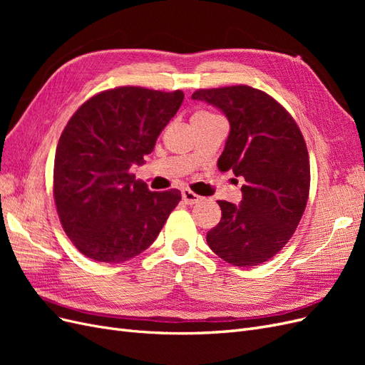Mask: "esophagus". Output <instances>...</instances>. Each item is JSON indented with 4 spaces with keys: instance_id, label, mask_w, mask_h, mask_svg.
<instances>
[{
    "instance_id": "34e87169",
    "label": "esophagus",
    "mask_w": 365,
    "mask_h": 365,
    "mask_svg": "<svg viewBox=\"0 0 365 365\" xmlns=\"http://www.w3.org/2000/svg\"><path fill=\"white\" fill-rule=\"evenodd\" d=\"M181 196H182V201H184L187 205H193V204L201 201V196H197L196 193H193V192L189 190V189H184V190L181 192Z\"/></svg>"
}]
</instances>
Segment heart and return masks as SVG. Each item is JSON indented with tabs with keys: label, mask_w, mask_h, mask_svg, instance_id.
Returning a JSON list of instances; mask_svg holds the SVG:
<instances>
[{
	"label": "heart",
	"mask_w": 365,
	"mask_h": 365,
	"mask_svg": "<svg viewBox=\"0 0 365 365\" xmlns=\"http://www.w3.org/2000/svg\"><path fill=\"white\" fill-rule=\"evenodd\" d=\"M202 115H208L207 113H197V114H195L193 117H202Z\"/></svg>",
	"instance_id": "1"
}]
</instances>
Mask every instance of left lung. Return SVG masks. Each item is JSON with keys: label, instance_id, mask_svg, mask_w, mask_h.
<instances>
[{"label": "left lung", "instance_id": "left-lung-1", "mask_svg": "<svg viewBox=\"0 0 365 365\" xmlns=\"http://www.w3.org/2000/svg\"><path fill=\"white\" fill-rule=\"evenodd\" d=\"M192 98L228 118L217 168L245 180L239 205L217 201L222 217L207 244L235 267H256L288 244L304 213L311 168L302 130L277 101L248 85L197 90Z\"/></svg>", "mask_w": 365, "mask_h": 365}]
</instances>
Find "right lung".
I'll return each mask as SVG.
<instances>
[{
  "instance_id": "obj_1",
  "label": "right lung",
  "mask_w": 365,
  "mask_h": 365,
  "mask_svg": "<svg viewBox=\"0 0 365 365\" xmlns=\"http://www.w3.org/2000/svg\"><path fill=\"white\" fill-rule=\"evenodd\" d=\"M182 101L180 90L120 86L86 101L65 126L54 157V202L86 257L121 263L138 256L181 201L176 189L150 192L130 168L145 164Z\"/></svg>"
}]
</instances>
